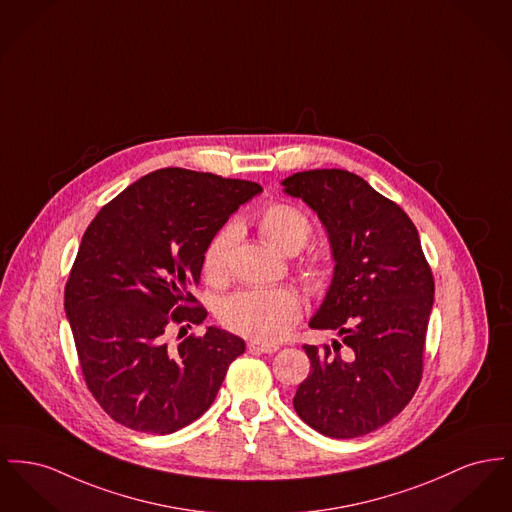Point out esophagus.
<instances>
[{
	"label": "esophagus",
	"instance_id": "obj_1",
	"mask_svg": "<svg viewBox=\"0 0 512 512\" xmlns=\"http://www.w3.org/2000/svg\"><path fill=\"white\" fill-rule=\"evenodd\" d=\"M247 348L249 352H259V354H276L280 350L278 344H265V342H249Z\"/></svg>",
	"mask_w": 512,
	"mask_h": 512
}]
</instances>
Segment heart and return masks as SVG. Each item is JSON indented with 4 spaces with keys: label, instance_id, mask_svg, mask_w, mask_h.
<instances>
[{
    "label": "heart",
    "instance_id": "heart-1",
    "mask_svg": "<svg viewBox=\"0 0 512 512\" xmlns=\"http://www.w3.org/2000/svg\"><path fill=\"white\" fill-rule=\"evenodd\" d=\"M255 226L263 241L284 255L298 253L313 234L309 218L298 207L286 203H272L257 212ZM234 236L232 226L218 230L203 253V272L214 284L228 276ZM301 276L313 294H323L331 280V272L319 261H307L301 267ZM301 313L300 296L290 288L243 290L220 303L218 321L228 331L253 342H276L296 327Z\"/></svg>",
    "mask_w": 512,
    "mask_h": 512
}]
</instances>
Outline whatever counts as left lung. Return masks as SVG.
Returning <instances> with one entry per match:
<instances>
[{"mask_svg": "<svg viewBox=\"0 0 512 512\" xmlns=\"http://www.w3.org/2000/svg\"><path fill=\"white\" fill-rule=\"evenodd\" d=\"M323 222L334 274L311 329L340 342L303 350L311 371L294 396L301 420L332 439L367 435L412 400L423 371L433 274L420 236L394 201L346 170H309L282 181Z\"/></svg>", "mask_w": 512, "mask_h": 512, "instance_id": "obj_1", "label": "left lung"}]
</instances>
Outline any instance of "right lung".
<instances>
[{
    "instance_id": "right-lung-1",
    "label": "right lung",
    "mask_w": 512,
    "mask_h": 512,
    "mask_svg": "<svg viewBox=\"0 0 512 512\" xmlns=\"http://www.w3.org/2000/svg\"><path fill=\"white\" fill-rule=\"evenodd\" d=\"M261 191L253 181L162 168L94 216L63 305L85 383L112 420L166 435L211 408L245 342L216 327L178 346L168 334L205 321L207 309L189 292L203 253L230 214Z\"/></svg>"
}]
</instances>
